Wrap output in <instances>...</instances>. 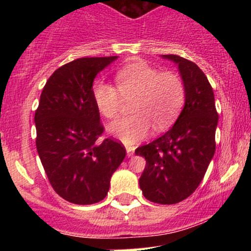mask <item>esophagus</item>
Wrapping results in <instances>:
<instances>
[{
  "instance_id": "34e87169",
  "label": "esophagus",
  "mask_w": 251,
  "mask_h": 251,
  "mask_svg": "<svg viewBox=\"0 0 251 251\" xmlns=\"http://www.w3.org/2000/svg\"><path fill=\"white\" fill-rule=\"evenodd\" d=\"M126 153H127V156H132L133 151H135V147L133 146H125Z\"/></svg>"
}]
</instances>
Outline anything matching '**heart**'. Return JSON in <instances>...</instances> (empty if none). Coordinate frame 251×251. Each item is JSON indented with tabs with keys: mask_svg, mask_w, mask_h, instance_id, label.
Listing matches in <instances>:
<instances>
[{
	"mask_svg": "<svg viewBox=\"0 0 251 251\" xmlns=\"http://www.w3.org/2000/svg\"><path fill=\"white\" fill-rule=\"evenodd\" d=\"M116 89L105 81H96L92 88L96 107L103 116L111 119L119 114L123 100L135 97L131 115L111 121L108 132L126 144L143 140L151 132L170 127L181 113L186 100L182 78L175 73H161L146 62H136L116 73Z\"/></svg>",
	"mask_w": 251,
	"mask_h": 251,
	"instance_id": "obj_1",
	"label": "heart"
}]
</instances>
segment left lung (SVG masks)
I'll return each mask as SVG.
<instances>
[{
  "instance_id": "obj_1",
  "label": "left lung",
  "mask_w": 251,
  "mask_h": 251,
  "mask_svg": "<svg viewBox=\"0 0 251 251\" xmlns=\"http://www.w3.org/2000/svg\"><path fill=\"white\" fill-rule=\"evenodd\" d=\"M177 64L184 83V107L168 132L138 147L135 154L146 159L140 187L146 199L156 204H176L188 198L201 184L215 154L217 115L214 91L196 63L176 54H163Z\"/></svg>"
}]
</instances>
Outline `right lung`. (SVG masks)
<instances>
[{
    "mask_svg": "<svg viewBox=\"0 0 251 251\" xmlns=\"http://www.w3.org/2000/svg\"><path fill=\"white\" fill-rule=\"evenodd\" d=\"M116 58H78L58 68L35 111L36 148L45 173L55 193L73 204L103 201L111 175L126 155L120 142H98L104 127L92 95L95 77Z\"/></svg>",
    "mask_w": 251,
    "mask_h": 251,
    "instance_id": "right-lung-1",
    "label": "right lung"
}]
</instances>
